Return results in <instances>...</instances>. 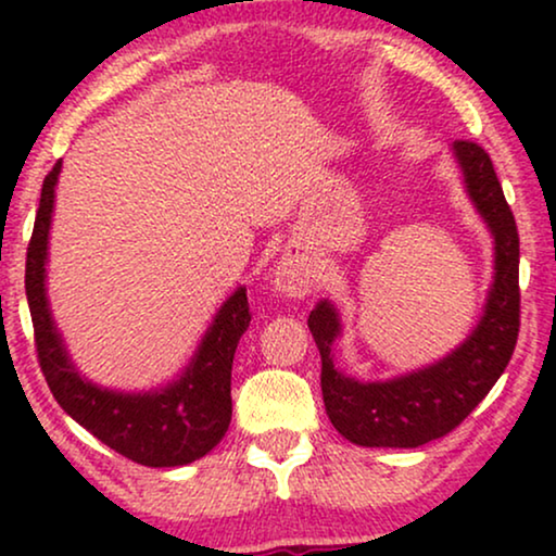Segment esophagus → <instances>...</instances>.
Returning a JSON list of instances; mask_svg holds the SVG:
<instances>
[{
    "label": "esophagus",
    "instance_id": "1",
    "mask_svg": "<svg viewBox=\"0 0 556 556\" xmlns=\"http://www.w3.org/2000/svg\"><path fill=\"white\" fill-rule=\"evenodd\" d=\"M316 280V270L308 263L299 261V257H283L278 261L276 273H273V286L278 293L288 295V299H303L311 293Z\"/></svg>",
    "mask_w": 556,
    "mask_h": 556
}]
</instances>
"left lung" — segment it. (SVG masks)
I'll use <instances>...</instances> for the list:
<instances>
[{
  "instance_id": "obj_1",
  "label": "left lung",
  "mask_w": 556,
  "mask_h": 556,
  "mask_svg": "<svg viewBox=\"0 0 556 556\" xmlns=\"http://www.w3.org/2000/svg\"><path fill=\"white\" fill-rule=\"evenodd\" d=\"M466 192L493 235V283L481 321L463 344L430 367L387 382H359L333 367L341 333L329 301L311 311L308 329L321 354L326 415L364 447H420L458 428L504 375L519 339V232L491 156L473 141H453Z\"/></svg>"
}]
</instances>
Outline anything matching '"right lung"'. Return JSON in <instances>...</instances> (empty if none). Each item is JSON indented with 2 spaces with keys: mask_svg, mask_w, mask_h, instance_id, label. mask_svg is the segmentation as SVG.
I'll use <instances>...</instances> for the list:
<instances>
[{
  "mask_svg": "<svg viewBox=\"0 0 556 556\" xmlns=\"http://www.w3.org/2000/svg\"><path fill=\"white\" fill-rule=\"evenodd\" d=\"M60 166L63 162L52 166L42 181L25 268L37 359L52 397L75 422L128 460L149 468H174L200 460L230 428L232 359L240 337L250 326L245 288H238L219 306L189 367L162 390L113 392L88 382L67 356L45 293L48 235Z\"/></svg>",
  "mask_w": 556,
  "mask_h": 556,
  "instance_id": "right-lung-1",
  "label": "right lung"
}]
</instances>
